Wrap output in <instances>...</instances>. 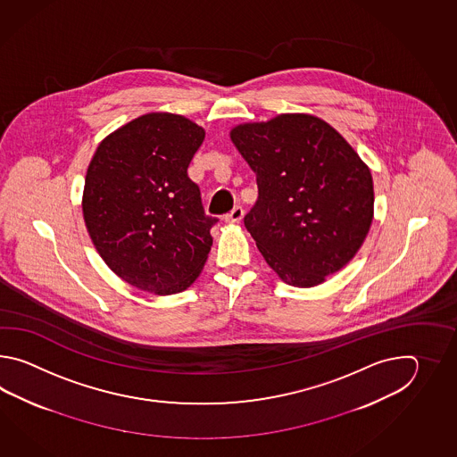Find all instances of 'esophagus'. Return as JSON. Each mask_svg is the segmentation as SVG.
<instances>
[{
	"label": "esophagus",
	"mask_w": 457,
	"mask_h": 457,
	"mask_svg": "<svg viewBox=\"0 0 457 457\" xmlns=\"http://www.w3.org/2000/svg\"><path fill=\"white\" fill-rule=\"evenodd\" d=\"M243 215H245L243 207L237 205V207H233L232 212H228V214L225 215L224 220L227 224H240V222H242Z\"/></svg>",
	"instance_id": "34e87169"
}]
</instances>
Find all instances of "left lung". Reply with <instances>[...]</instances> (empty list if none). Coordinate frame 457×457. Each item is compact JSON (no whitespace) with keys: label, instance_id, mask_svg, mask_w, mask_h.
<instances>
[{"label":"left lung","instance_id":"left-lung-1","mask_svg":"<svg viewBox=\"0 0 457 457\" xmlns=\"http://www.w3.org/2000/svg\"><path fill=\"white\" fill-rule=\"evenodd\" d=\"M256 175L245 227L282 281L313 287L353 260L374 217L368 165L337 129L311 114H279L230 130Z\"/></svg>","mask_w":457,"mask_h":457}]
</instances>
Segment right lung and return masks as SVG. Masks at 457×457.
<instances>
[{
  "label": "right lung",
  "instance_id": "1",
  "mask_svg": "<svg viewBox=\"0 0 457 457\" xmlns=\"http://www.w3.org/2000/svg\"><path fill=\"white\" fill-rule=\"evenodd\" d=\"M204 129L171 112H150L119 127L87 166L83 217L111 271L140 291L187 289L204 268L215 217L187 176Z\"/></svg>",
  "mask_w": 457,
  "mask_h": 457
}]
</instances>
